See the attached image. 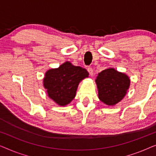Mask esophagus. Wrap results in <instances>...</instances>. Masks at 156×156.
<instances>
[{"instance_id":"34e87169","label":"esophagus","mask_w":156,"mask_h":156,"mask_svg":"<svg viewBox=\"0 0 156 156\" xmlns=\"http://www.w3.org/2000/svg\"><path fill=\"white\" fill-rule=\"evenodd\" d=\"M87 71H88V73H90V75H91V76L93 75V69H92L91 67H88L87 69Z\"/></svg>"}]
</instances>
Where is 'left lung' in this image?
<instances>
[{
    "label": "left lung",
    "instance_id": "left-lung-1",
    "mask_svg": "<svg viewBox=\"0 0 156 156\" xmlns=\"http://www.w3.org/2000/svg\"><path fill=\"white\" fill-rule=\"evenodd\" d=\"M95 81L99 99L107 105H115L120 102L130 85L128 76L114 69H107L100 72Z\"/></svg>",
    "mask_w": 156,
    "mask_h": 156
}]
</instances>
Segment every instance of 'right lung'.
<instances>
[{"instance_id":"right-lung-1","label":"right lung","mask_w":156,"mask_h":156,"mask_svg":"<svg viewBox=\"0 0 156 156\" xmlns=\"http://www.w3.org/2000/svg\"><path fill=\"white\" fill-rule=\"evenodd\" d=\"M88 75L86 69L67 61L58 69L49 70L46 73L44 86L50 98L58 105L64 106L75 98L79 83Z\"/></svg>"}]
</instances>
